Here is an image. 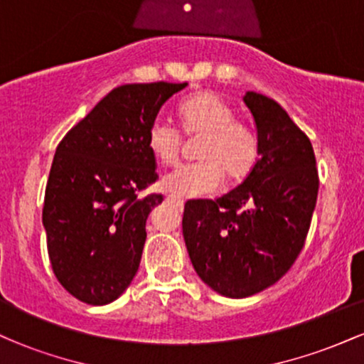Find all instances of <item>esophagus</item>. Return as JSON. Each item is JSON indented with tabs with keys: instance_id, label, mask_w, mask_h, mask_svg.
I'll return each mask as SVG.
<instances>
[{
	"instance_id": "esophagus-1",
	"label": "esophagus",
	"mask_w": 364,
	"mask_h": 364,
	"mask_svg": "<svg viewBox=\"0 0 364 364\" xmlns=\"http://www.w3.org/2000/svg\"><path fill=\"white\" fill-rule=\"evenodd\" d=\"M168 202L176 203L178 207H183V203H185V200H183L181 196H178V195H169V196H168Z\"/></svg>"
}]
</instances>
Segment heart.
<instances>
[{"label": "heart", "mask_w": 364, "mask_h": 364, "mask_svg": "<svg viewBox=\"0 0 364 364\" xmlns=\"http://www.w3.org/2000/svg\"><path fill=\"white\" fill-rule=\"evenodd\" d=\"M181 129L188 139H198L196 164L166 174L162 186L179 196H200L215 191L229 181H241L252 173L258 159L257 136L236 121L228 102L212 92H198L179 106ZM147 147L161 164H176L183 149V136L166 119H156L147 132Z\"/></svg>", "instance_id": "obj_1"}]
</instances>
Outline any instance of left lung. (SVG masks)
I'll return each instance as SVG.
<instances>
[{"label":"left lung","mask_w":364,"mask_h":364,"mask_svg":"<svg viewBox=\"0 0 364 364\" xmlns=\"http://www.w3.org/2000/svg\"><path fill=\"white\" fill-rule=\"evenodd\" d=\"M258 136V159L235 190L191 200L183 237L198 277L225 298L270 287L301 253L318 195L311 141L274 99L246 92Z\"/></svg>","instance_id":"obj_1"}]
</instances>
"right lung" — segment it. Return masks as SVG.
<instances>
[{
  "instance_id": "right-lung-1",
  "label": "right lung",
  "mask_w": 364,
  "mask_h": 364,
  "mask_svg": "<svg viewBox=\"0 0 364 364\" xmlns=\"http://www.w3.org/2000/svg\"><path fill=\"white\" fill-rule=\"evenodd\" d=\"M188 83H128L112 89L65 135L46 186L43 224L53 272L70 294L102 306L139 270L145 223L162 195L147 132L162 104Z\"/></svg>"
}]
</instances>
